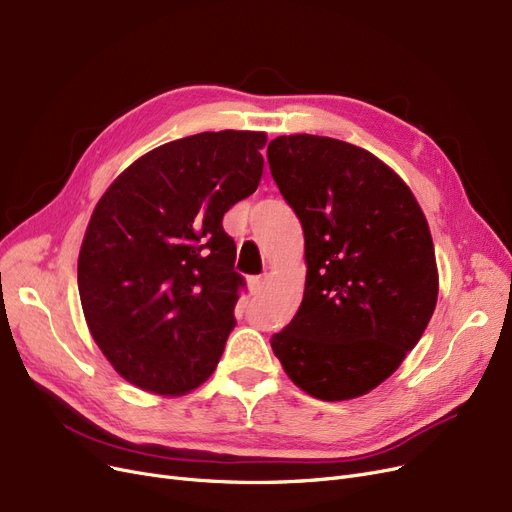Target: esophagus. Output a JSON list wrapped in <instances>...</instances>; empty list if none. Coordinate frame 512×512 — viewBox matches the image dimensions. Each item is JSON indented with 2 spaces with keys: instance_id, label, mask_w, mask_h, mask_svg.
Here are the masks:
<instances>
[{
  "instance_id": "34e87169",
  "label": "esophagus",
  "mask_w": 512,
  "mask_h": 512,
  "mask_svg": "<svg viewBox=\"0 0 512 512\" xmlns=\"http://www.w3.org/2000/svg\"><path fill=\"white\" fill-rule=\"evenodd\" d=\"M249 291H251V295H259L263 291V278L261 276L249 278Z\"/></svg>"
}]
</instances>
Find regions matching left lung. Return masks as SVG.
I'll use <instances>...</instances> for the list:
<instances>
[{
  "instance_id": "1",
  "label": "left lung",
  "mask_w": 512,
  "mask_h": 512,
  "mask_svg": "<svg viewBox=\"0 0 512 512\" xmlns=\"http://www.w3.org/2000/svg\"><path fill=\"white\" fill-rule=\"evenodd\" d=\"M270 171L305 236V291L272 349L299 389L360 397L425 332L439 278L425 213L391 167L335 138L280 136Z\"/></svg>"
}]
</instances>
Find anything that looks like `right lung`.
Returning a JSON list of instances; mask_svg holds the SVG:
<instances>
[{
	"mask_svg": "<svg viewBox=\"0 0 512 512\" xmlns=\"http://www.w3.org/2000/svg\"><path fill=\"white\" fill-rule=\"evenodd\" d=\"M263 131H205L131 163L98 201L79 251L92 337L125 381L184 395L213 374L244 278L224 213L261 180Z\"/></svg>",
	"mask_w": 512,
	"mask_h": 512,
	"instance_id": "1",
	"label": "right lung"
}]
</instances>
